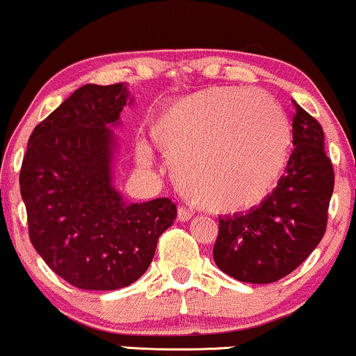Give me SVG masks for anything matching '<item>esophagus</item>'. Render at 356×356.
I'll return each mask as SVG.
<instances>
[{
	"label": "esophagus",
	"instance_id": "1",
	"mask_svg": "<svg viewBox=\"0 0 356 356\" xmlns=\"http://www.w3.org/2000/svg\"><path fill=\"white\" fill-rule=\"evenodd\" d=\"M193 217V213L191 210H187L186 207H179L177 210V220L179 222H188Z\"/></svg>",
	"mask_w": 356,
	"mask_h": 356
}]
</instances>
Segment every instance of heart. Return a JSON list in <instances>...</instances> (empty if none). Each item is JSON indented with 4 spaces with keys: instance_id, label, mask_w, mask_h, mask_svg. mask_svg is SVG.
Instances as JSON below:
<instances>
[{
    "instance_id": "heart-1",
    "label": "heart",
    "mask_w": 356,
    "mask_h": 356,
    "mask_svg": "<svg viewBox=\"0 0 356 356\" xmlns=\"http://www.w3.org/2000/svg\"><path fill=\"white\" fill-rule=\"evenodd\" d=\"M152 136L188 199L217 213H238L254 209L276 187L292 129L268 93L213 87L165 108L152 123ZM136 151L143 164H151L145 143Z\"/></svg>"
}]
</instances>
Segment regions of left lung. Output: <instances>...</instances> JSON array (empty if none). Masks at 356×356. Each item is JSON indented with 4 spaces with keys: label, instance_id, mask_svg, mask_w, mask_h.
<instances>
[{
    "label": "left lung",
    "instance_id": "left-lung-1",
    "mask_svg": "<svg viewBox=\"0 0 356 356\" xmlns=\"http://www.w3.org/2000/svg\"><path fill=\"white\" fill-rule=\"evenodd\" d=\"M292 154L277 186L246 213L218 218L215 264L251 284L282 279L317 248L327 228L334 168L321 123L292 100Z\"/></svg>",
    "mask_w": 356,
    "mask_h": 356
}]
</instances>
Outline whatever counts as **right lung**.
Returning a JSON list of instances; mask_svg holds the SVG:
<instances>
[{
  "label": "right lung",
  "instance_id": "add662e5",
  "mask_svg": "<svg viewBox=\"0 0 356 356\" xmlns=\"http://www.w3.org/2000/svg\"><path fill=\"white\" fill-rule=\"evenodd\" d=\"M124 83L75 90L31 134L19 186L29 238L54 273L79 289L115 291L149 268L174 223L169 199L128 204L113 186V129L131 103Z\"/></svg>",
  "mask_w": 356,
  "mask_h": 356
}]
</instances>
